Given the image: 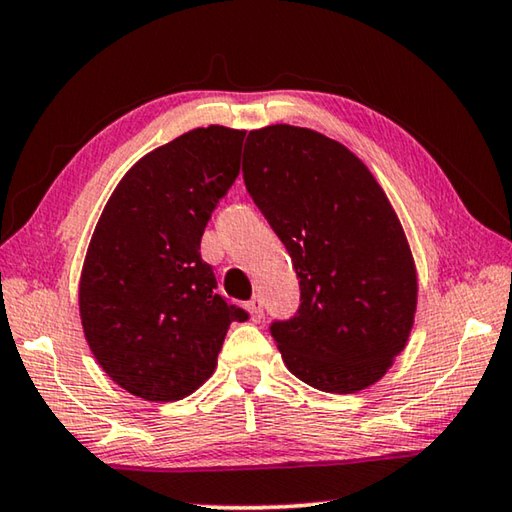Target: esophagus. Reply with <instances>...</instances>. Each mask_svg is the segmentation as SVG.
I'll return each mask as SVG.
<instances>
[{
  "label": "esophagus",
  "instance_id": "obj_1",
  "mask_svg": "<svg viewBox=\"0 0 512 512\" xmlns=\"http://www.w3.org/2000/svg\"><path fill=\"white\" fill-rule=\"evenodd\" d=\"M246 309H248V314H250V318L255 320V323H259V320L264 318V305H262V298H259V296L250 298L246 302Z\"/></svg>",
  "mask_w": 512,
  "mask_h": 512
}]
</instances>
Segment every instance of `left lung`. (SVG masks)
<instances>
[{
    "label": "left lung",
    "mask_w": 512,
    "mask_h": 512,
    "mask_svg": "<svg viewBox=\"0 0 512 512\" xmlns=\"http://www.w3.org/2000/svg\"><path fill=\"white\" fill-rule=\"evenodd\" d=\"M244 183L287 246L300 309L271 325L287 368L325 393H357L409 341L418 273L404 228L370 169L311 128L250 131Z\"/></svg>",
    "instance_id": "left-lung-1"
}]
</instances>
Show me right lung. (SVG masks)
<instances>
[{
	"label": "right lung",
	"mask_w": 512,
	"mask_h": 512,
	"mask_svg": "<svg viewBox=\"0 0 512 512\" xmlns=\"http://www.w3.org/2000/svg\"><path fill=\"white\" fill-rule=\"evenodd\" d=\"M246 131L194 128L137 160L92 232L79 282L85 341L135 397L176 402L212 377L244 309L216 293L201 237L239 176Z\"/></svg>",
	"instance_id": "right-lung-1"
}]
</instances>
